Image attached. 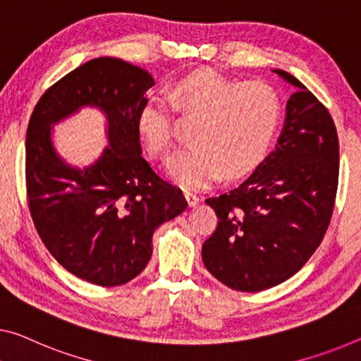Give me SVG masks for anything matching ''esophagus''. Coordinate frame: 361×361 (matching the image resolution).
Segmentation results:
<instances>
[{
	"mask_svg": "<svg viewBox=\"0 0 361 361\" xmlns=\"http://www.w3.org/2000/svg\"><path fill=\"white\" fill-rule=\"evenodd\" d=\"M184 197H185L187 203L190 204V207H195V204H198V202H200V198L195 195V193H192V192H188V190L184 192Z\"/></svg>",
	"mask_w": 361,
	"mask_h": 361,
	"instance_id": "obj_1",
	"label": "esophagus"
}]
</instances>
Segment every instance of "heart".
<instances>
[{
  "instance_id": "heart-1",
  "label": "heart",
  "mask_w": 361,
  "mask_h": 361,
  "mask_svg": "<svg viewBox=\"0 0 361 361\" xmlns=\"http://www.w3.org/2000/svg\"><path fill=\"white\" fill-rule=\"evenodd\" d=\"M174 109L197 121L190 127L193 142L168 159L166 173L182 187L198 188L223 169L243 174L263 158L279 127L282 102L269 85L242 84L213 69L182 75L169 97L149 93L137 113L138 135L154 158L173 148Z\"/></svg>"
}]
</instances>
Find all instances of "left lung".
I'll return each instance as SVG.
<instances>
[{"mask_svg":"<svg viewBox=\"0 0 361 361\" xmlns=\"http://www.w3.org/2000/svg\"><path fill=\"white\" fill-rule=\"evenodd\" d=\"M273 72L293 87L274 152L242 184L207 200L219 221L203 263L240 292L269 289L302 269L328 231L339 179L329 111L289 72Z\"/></svg>","mask_w":361,"mask_h":361,"instance_id":"1","label":"left lung"}]
</instances>
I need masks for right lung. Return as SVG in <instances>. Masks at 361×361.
I'll use <instances>...</instances> for the list:
<instances>
[{
	"label": "right lung",
	"instance_id": "add662e5",
	"mask_svg": "<svg viewBox=\"0 0 361 361\" xmlns=\"http://www.w3.org/2000/svg\"><path fill=\"white\" fill-rule=\"evenodd\" d=\"M153 77L118 58H95L38 99L25 138V180L38 235L56 262L102 287L123 286L145 269L158 226L187 208L182 190L142 157L137 113ZM85 106L107 118L109 147L85 169L66 164L51 129Z\"/></svg>",
	"mask_w": 361,
	"mask_h": 361
}]
</instances>
